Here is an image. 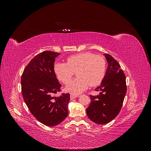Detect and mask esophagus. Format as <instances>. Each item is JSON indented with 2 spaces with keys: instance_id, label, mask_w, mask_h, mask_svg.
Masks as SVG:
<instances>
[{
  "instance_id": "34e87169",
  "label": "esophagus",
  "mask_w": 151,
  "mask_h": 151,
  "mask_svg": "<svg viewBox=\"0 0 151 151\" xmlns=\"http://www.w3.org/2000/svg\"><path fill=\"white\" fill-rule=\"evenodd\" d=\"M79 95L78 94H71L70 95V99H75L77 97H78Z\"/></svg>"
}]
</instances>
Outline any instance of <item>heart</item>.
<instances>
[{
  "label": "heart",
  "mask_w": 151,
  "mask_h": 151,
  "mask_svg": "<svg viewBox=\"0 0 151 151\" xmlns=\"http://www.w3.org/2000/svg\"><path fill=\"white\" fill-rule=\"evenodd\" d=\"M105 59L90 52H83L73 55L67 58L66 63H57L54 72L62 83L68 84L75 72L78 77L68 84L66 90L72 94H77L88 89L89 85L99 84L106 72Z\"/></svg>",
  "instance_id": "heart-1"
}]
</instances>
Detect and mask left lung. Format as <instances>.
Wrapping results in <instances>:
<instances>
[{
  "instance_id": "1",
  "label": "left lung",
  "mask_w": 151,
  "mask_h": 151,
  "mask_svg": "<svg viewBox=\"0 0 151 151\" xmlns=\"http://www.w3.org/2000/svg\"><path fill=\"white\" fill-rule=\"evenodd\" d=\"M104 55L108 66L101 85L95 89L100 93L90 95L91 103L86 109L89 119L99 125L106 124L118 115L127 93L126 77L119 63L110 55Z\"/></svg>"
}]
</instances>
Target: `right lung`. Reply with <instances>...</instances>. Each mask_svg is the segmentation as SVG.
<instances>
[{
    "instance_id": "right-lung-1",
    "label": "right lung",
    "mask_w": 151,
    "mask_h": 151,
    "mask_svg": "<svg viewBox=\"0 0 151 151\" xmlns=\"http://www.w3.org/2000/svg\"><path fill=\"white\" fill-rule=\"evenodd\" d=\"M60 53L44 51L36 55L24 69L21 76V92L29 110L43 124L53 127L68 115L70 94H54L61 91L54 72V62Z\"/></svg>"
}]
</instances>
